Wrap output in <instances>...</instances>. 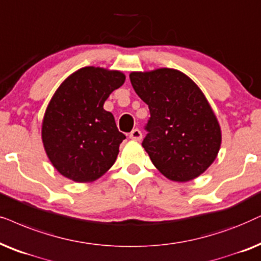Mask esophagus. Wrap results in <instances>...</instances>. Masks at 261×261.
<instances>
[{
  "instance_id": "1",
  "label": "esophagus",
  "mask_w": 261,
  "mask_h": 261,
  "mask_svg": "<svg viewBox=\"0 0 261 261\" xmlns=\"http://www.w3.org/2000/svg\"><path fill=\"white\" fill-rule=\"evenodd\" d=\"M129 138L132 140H135V141H140L141 139H143V133H141L139 129H133L130 132L129 134Z\"/></svg>"
}]
</instances>
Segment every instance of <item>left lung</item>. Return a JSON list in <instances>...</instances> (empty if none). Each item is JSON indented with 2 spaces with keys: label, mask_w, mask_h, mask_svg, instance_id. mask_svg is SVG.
<instances>
[{
  "label": "left lung",
  "mask_w": 261,
  "mask_h": 261,
  "mask_svg": "<svg viewBox=\"0 0 261 261\" xmlns=\"http://www.w3.org/2000/svg\"><path fill=\"white\" fill-rule=\"evenodd\" d=\"M132 86L148 106L143 147L169 180L191 181L217 157L221 127L204 93L180 70L132 72Z\"/></svg>",
  "instance_id": "left-lung-1"
}]
</instances>
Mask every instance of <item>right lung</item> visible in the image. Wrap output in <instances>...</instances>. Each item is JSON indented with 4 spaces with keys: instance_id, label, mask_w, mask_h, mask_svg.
Returning a JSON list of instances; mask_svg holds the SVG:
<instances>
[{
    "instance_id": "1",
    "label": "right lung",
    "mask_w": 261,
    "mask_h": 261,
    "mask_svg": "<svg viewBox=\"0 0 261 261\" xmlns=\"http://www.w3.org/2000/svg\"><path fill=\"white\" fill-rule=\"evenodd\" d=\"M124 80L118 70L84 67L56 90L43 118L42 140L54 168L64 177L91 182L113 167L126 135L103 106Z\"/></svg>"
}]
</instances>
